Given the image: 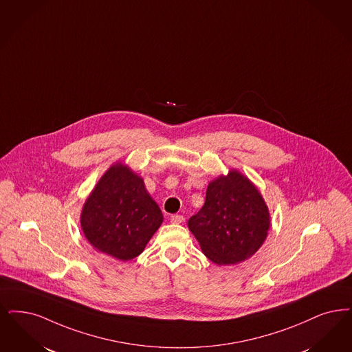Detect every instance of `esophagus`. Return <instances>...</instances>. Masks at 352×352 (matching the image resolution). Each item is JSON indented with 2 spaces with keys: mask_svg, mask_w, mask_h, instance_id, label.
I'll use <instances>...</instances> for the list:
<instances>
[{
  "mask_svg": "<svg viewBox=\"0 0 352 352\" xmlns=\"http://www.w3.org/2000/svg\"><path fill=\"white\" fill-rule=\"evenodd\" d=\"M170 221L173 224H181L183 221V216L182 214H171L170 216Z\"/></svg>",
  "mask_w": 352,
  "mask_h": 352,
  "instance_id": "esophagus-1",
  "label": "esophagus"
}]
</instances>
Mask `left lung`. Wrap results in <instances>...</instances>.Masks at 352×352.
<instances>
[{"mask_svg": "<svg viewBox=\"0 0 352 352\" xmlns=\"http://www.w3.org/2000/svg\"><path fill=\"white\" fill-rule=\"evenodd\" d=\"M204 255L216 265L250 258L267 237V207L248 178L230 171L210 183L206 203L188 220Z\"/></svg>", "mask_w": 352, "mask_h": 352, "instance_id": "8db88e82", "label": "left lung"}]
</instances>
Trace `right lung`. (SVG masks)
I'll list each match as a JSON object with an SVG mask.
<instances>
[{
    "instance_id": "obj_1",
    "label": "right lung",
    "mask_w": 352,
    "mask_h": 352,
    "mask_svg": "<svg viewBox=\"0 0 352 352\" xmlns=\"http://www.w3.org/2000/svg\"><path fill=\"white\" fill-rule=\"evenodd\" d=\"M164 220L140 177L116 164L100 178L81 214L85 237L120 261L140 255Z\"/></svg>"
}]
</instances>
